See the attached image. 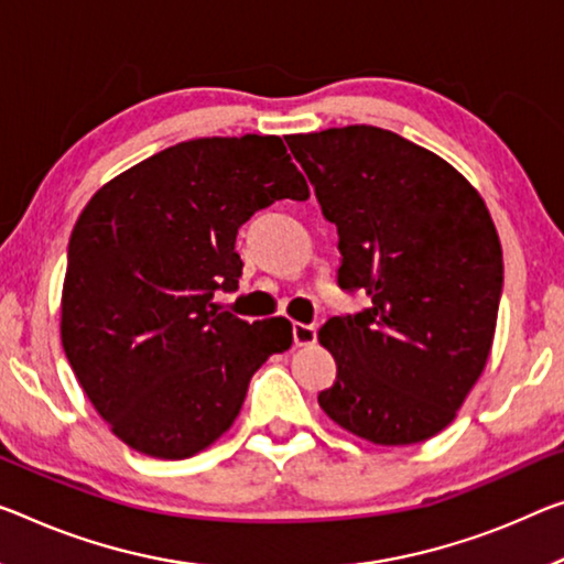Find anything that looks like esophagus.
Here are the masks:
<instances>
[{
    "mask_svg": "<svg viewBox=\"0 0 564 564\" xmlns=\"http://www.w3.org/2000/svg\"><path fill=\"white\" fill-rule=\"evenodd\" d=\"M292 340H294V345H300V348H305V345H312L317 340V330L312 325L294 323L292 325Z\"/></svg>",
    "mask_w": 564,
    "mask_h": 564,
    "instance_id": "34e87169",
    "label": "esophagus"
}]
</instances>
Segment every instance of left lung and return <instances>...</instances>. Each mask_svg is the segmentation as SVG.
<instances>
[{"label":"left lung","mask_w":564,"mask_h":564,"mask_svg":"<svg viewBox=\"0 0 564 564\" xmlns=\"http://www.w3.org/2000/svg\"><path fill=\"white\" fill-rule=\"evenodd\" d=\"M337 227V284L370 307L317 340L337 376L319 409L378 446H409L456 419L487 368L505 282L499 234L452 163L376 126L284 138Z\"/></svg>","instance_id":"obj_1"}]
</instances>
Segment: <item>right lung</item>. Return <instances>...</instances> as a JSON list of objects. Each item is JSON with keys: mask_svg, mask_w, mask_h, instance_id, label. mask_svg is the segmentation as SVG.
I'll return each instance as SVG.
<instances>
[{"mask_svg": "<svg viewBox=\"0 0 564 564\" xmlns=\"http://www.w3.org/2000/svg\"><path fill=\"white\" fill-rule=\"evenodd\" d=\"M280 198H310L280 135H214L135 163L77 216L59 337L133 452L176 462L209 448L262 362L290 350V319L247 323L212 302L239 288V227Z\"/></svg>", "mask_w": 564, "mask_h": 564, "instance_id": "right-lung-1", "label": "right lung"}]
</instances>
